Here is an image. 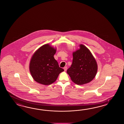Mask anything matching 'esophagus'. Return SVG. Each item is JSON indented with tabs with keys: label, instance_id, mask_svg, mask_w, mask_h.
I'll return each instance as SVG.
<instances>
[{
	"label": "esophagus",
	"instance_id": "esophagus-1",
	"mask_svg": "<svg viewBox=\"0 0 124 124\" xmlns=\"http://www.w3.org/2000/svg\"><path fill=\"white\" fill-rule=\"evenodd\" d=\"M64 71H66V70H67V67H66V66H65L64 67Z\"/></svg>",
	"mask_w": 124,
	"mask_h": 124
}]
</instances>
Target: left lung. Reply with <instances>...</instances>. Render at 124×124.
Listing matches in <instances>:
<instances>
[{
    "label": "left lung",
    "instance_id": "8db88e82",
    "mask_svg": "<svg viewBox=\"0 0 124 124\" xmlns=\"http://www.w3.org/2000/svg\"><path fill=\"white\" fill-rule=\"evenodd\" d=\"M80 46V49L73 54L72 64L67 73L73 82L81 85L90 82L94 78L98 65L89 50L84 45Z\"/></svg>",
    "mask_w": 124,
    "mask_h": 124
}]
</instances>
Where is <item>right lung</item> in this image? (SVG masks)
Wrapping results in <instances>:
<instances>
[{"label": "right lung", "instance_id": "obj_1", "mask_svg": "<svg viewBox=\"0 0 124 124\" xmlns=\"http://www.w3.org/2000/svg\"><path fill=\"white\" fill-rule=\"evenodd\" d=\"M56 49L46 44L34 54L30 64V70L36 82L45 85L51 84L64 71L54 57Z\"/></svg>", "mask_w": 124, "mask_h": 124}]
</instances>
